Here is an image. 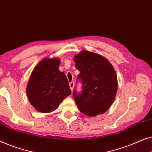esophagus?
Here are the masks:
<instances>
[{"label":"esophagus","mask_w":152,"mask_h":152,"mask_svg":"<svg viewBox=\"0 0 152 152\" xmlns=\"http://www.w3.org/2000/svg\"><path fill=\"white\" fill-rule=\"evenodd\" d=\"M74 86H75V83H74L73 82H71L70 83V90H71V91L73 90Z\"/></svg>","instance_id":"34e87169"}]
</instances>
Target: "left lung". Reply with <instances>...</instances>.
<instances>
[{"label": "left lung", "instance_id": "obj_1", "mask_svg": "<svg viewBox=\"0 0 152 152\" xmlns=\"http://www.w3.org/2000/svg\"><path fill=\"white\" fill-rule=\"evenodd\" d=\"M74 61L83 84L81 93H73L78 109L89 117L105 113L113 102L118 89L113 66L103 56L87 50L75 56Z\"/></svg>", "mask_w": 152, "mask_h": 152}]
</instances>
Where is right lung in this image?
I'll return each instance as SVG.
<instances>
[{"label": "right lung", "instance_id": "add662e5", "mask_svg": "<svg viewBox=\"0 0 152 152\" xmlns=\"http://www.w3.org/2000/svg\"><path fill=\"white\" fill-rule=\"evenodd\" d=\"M59 58L45 57L35 66L27 85L28 99L40 113H50L71 94L68 79L59 70Z\"/></svg>", "mask_w": 152, "mask_h": 152}]
</instances>
